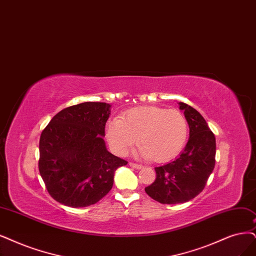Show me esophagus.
Returning <instances> with one entry per match:
<instances>
[{
    "mask_svg": "<svg viewBox=\"0 0 256 256\" xmlns=\"http://www.w3.org/2000/svg\"><path fill=\"white\" fill-rule=\"evenodd\" d=\"M130 166L132 168H137V170H140V168H144V166H141V164H133V162H130Z\"/></svg>",
    "mask_w": 256,
    "mask_h": 256,
    "instance_id": "34e87169",
    "label": "esophagus"
}]
</instances>
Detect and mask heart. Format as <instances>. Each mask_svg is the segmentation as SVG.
I'll use <instances>...</instances> for the list:
<instances>
[{"label":"heart","instance_id":"1","mask_svg":"<svg viewBox=\"0 0 256 256\" xmlns=\"http://www.w3.org/2000/svg\"><path fill=\"white\" fill-rule=\"evenodd\" d=\"M110 148L126 155L139 137L138 155L157 162L174 158L186 144L188 122L177 110L142 106L128 110L122 119L112 118L106 126Z\"/></svg>","mask_w":256,"mask_h":256}]
</instances>
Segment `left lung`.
<instances>
[{"label":"left lung","mask_w":256,"mask_h":256,"mask_svg":"<svg viewBox=\"0 0 256 256\" xmlns=\"http://www.w3.org/2000/svg\"><path fill=\"white\" fill-rule=\"evenodd\" d=\"M190 128L182 153L173 162L155 168V182L146 188V194L160 204H176L200 194L215 166L216 141L204 117L192 106L179 102Z\"/></svg>","instance_id":"1"}]
</instances>
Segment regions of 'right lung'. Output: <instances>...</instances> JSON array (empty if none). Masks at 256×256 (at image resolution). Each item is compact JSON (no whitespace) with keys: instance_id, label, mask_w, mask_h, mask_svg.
Masks as SVG:
<instances>
[{"instance_id":"1","label":"right lung","mask_w":256,"mask_h":256,"mask_svg":"<svg viewBox=\"0 0 256 256\" xmlns=\"http://www.w3.org/2000/svg\"><path fill=\"white\" fill-rule=\"evenodd\" d=\"M110 104L83 102L50 120L40 137L39 171L54 200L72 208L94 204L112 186L126 160L110 153L104 128Z\"/></svg>"}]
</instances>
